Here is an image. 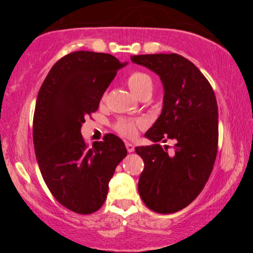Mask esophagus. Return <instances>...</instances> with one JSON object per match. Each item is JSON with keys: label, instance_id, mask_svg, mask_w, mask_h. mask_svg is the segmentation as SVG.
<instances>
[{"label": "esophagus", "instance_id": "1", "mask_svg": "<svg viewBox=\"0 0 253 253\" xmlns=\"http://www.w3.org/2000/svg\"><path fill=\"white\" fill-rule=\"evenodd\" d=\"M126 150H127V152H129V153H132V152L134 151V146L131 143H129V141H126Z\"/></svg>", "mask_w": 253, "mask_h": 253}]
</instances>
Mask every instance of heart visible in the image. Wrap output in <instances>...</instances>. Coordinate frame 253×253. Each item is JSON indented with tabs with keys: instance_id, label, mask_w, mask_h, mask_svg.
Listing matches in <instances>:
<instances>
[{
	"instance_id": "heart-1",
	"label": "heart",
	"mask_w": 253,
	"mask_h": 253,
	"mask_svg": "<svg viewBox=\"0 0 253 253\" xmlns=\"http://www.w3.org/2000/svg\"><path fill=\"white\" fill-rule=\"evenodd\" d=\"M126 84L138 98L145 94V93L152 92V88H153V81H152L151 76L143 71L132 72V74L127 77ZM139 122L122 119L115 124V129L117 132L122 134V136L132 138L136 136L137 127L139 126Z\"/></svg>"
}]
</instances>
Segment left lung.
<instances>
[{"instance_id": "1", "label": "left lung", "mask_w": 253, "mask_h": 253, "mask_svg": "<svg viewBox=\"0 0 253 253\" xmlns=\"http://www.w3.org/2000/svg\"><path fill=\"white\" fill-rule=\"evenodd\" d=\"M131 61L155 72L164 86L161 114L145 137L176 143L172 154L167 145L136 147L145 165L138 191L150 210L175 213L198 197L212 172L219 138L215 94L199 69L181 55H133Z\"/></svg>"}]
</instances>
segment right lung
<instances>
[{"label": "right lung", "instance_id": "right-lung-1", "mask_svg": "<svg viewBox=\"0 0 253 253\" xmlns=\"http://www.w3.org/2000/svg\"><path fill=\"white\" fill-rule=\"evenodd\" d=\"M126 64L110 54L75 51L53 65L38 93L33 117L38 165L51 195L75 213L91 214L102 206L110 178L126 157V145L115 134L88 147L81 132L85 117L98 109Z\"/></svg>", "mask_w": 253, "mask_h": 253}]
</instances>
